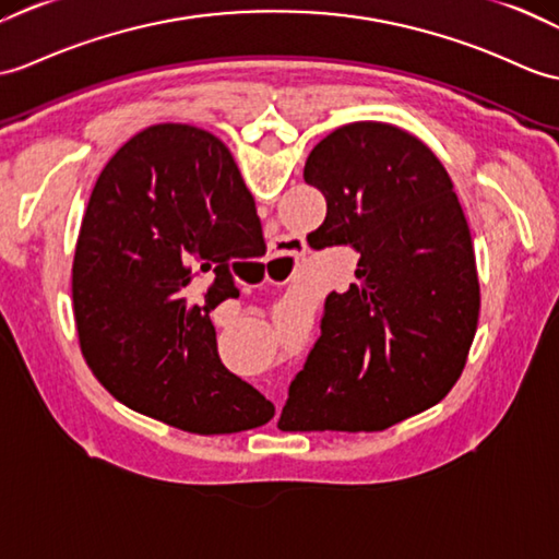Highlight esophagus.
<instances>
[{
  "label": "esophagus",
  "instance_id": "obj_1",
  "mask_svg": "<svg viewBox=\"0 0 559 559\" xmlns=\"http://www.w3.org/2000/svg\"><path fill=\"white\" fill-rule=\"evenodd\" d=\"M295 254H297V250L290 248V242L278 240V245H274V252H271V257L264 262L271 269L269 283H276L278 285V283H288L290 281L288 266L295 262Z\"/></svg>",
  "mask_w": 559,
  "mask_h": 559
}]
</instances>
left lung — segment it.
<instances>
[{
  "label": "left lung",
  "mask_w": 559,
  "mask_h": 559,
  "mask_svg": "<svg viewBox=\"0 0 559 559\" xmlns=\"http://www.w3.org/2000/svg\"><path fill=\"white\" fill-rule=\"evenodd\" d=\"M305 180L326 198L314 250H357V283L323 302L278 428L383 431L443 400L466 365L481 307L472 233L445 166L391 123L341 126Z\"/></svg>",
  "instance_id": "8db88e82"
}]
</instances>
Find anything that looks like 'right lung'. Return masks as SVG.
I'll list each match as a JSON object with an SVG mask.
<instances>
[{"label": "right lung", "mask_w": 559, "mask_h": 559, "mask_svg": "<svg viewBox=\"0 0 559 559\" xmlns=\"http://www.w3.org/2000/svg\"><path fill=\"white\" fill-rule=\"evenodd\" d=\"M264 252L254 198L224 142L186 123L133 135L102 168L73 257L78 341L97 381L180 431L266 424L276 407L221 365L210 319L238 295L233 259ZM200 275L213 285L192 306Z\"/></svg>", "instance_id": "add662e5"}]
</instances>
